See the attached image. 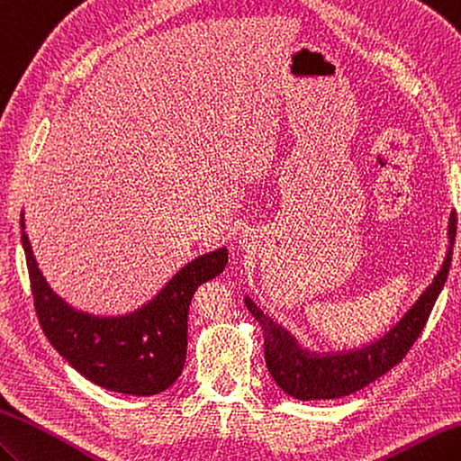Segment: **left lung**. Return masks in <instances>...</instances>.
I'll return each mask as SVG.
<instances>
[{"label":"left lung","instance_id":"left-lung-1","mask_svg":"<svg viewBox=\"0 0 461 461\" xmlns=\"http://www.w3.org/2000/svg\"><path fill=\"white\" fill-rule=\"evenodd\" d=\"M447 239L449 249L432 284L391 331L361 349L327 355L305 351L294 335L272 321L250 298L244 300L249 312L264 331V359L276 384L298 401H330V398H341L361 391L363 386L376 381L378 376L401 363L418 335L422 333L438 295L447 280L456 240V212L449 217Z\"/></svg>","mask_w":461,"mask_h":461}]
</instances>
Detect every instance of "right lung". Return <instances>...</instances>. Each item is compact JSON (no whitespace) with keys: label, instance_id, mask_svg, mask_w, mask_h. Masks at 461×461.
<instances>
[{"label":"right lung","instance_id":"obj_1","mask_svg":"<svg viewBox=\"0 0 461 461\" xmlns=\"http://www.w3.org/2000/svg\"><path fill=\"white\" fill-rule=\"evenodd\" d=\"M23 229L22 212V242L35 312L59 355L88 381L112 393L151 396L176 383L185 365L193 294L224 270L227 249L203 254L183 266L138 312L96 317L70 308L49 288Z\"/></svg>","mask_w":461,"mask_h":461}]
</instances>
